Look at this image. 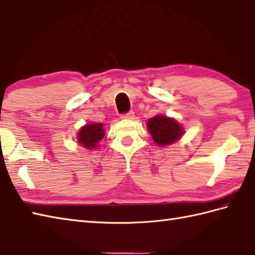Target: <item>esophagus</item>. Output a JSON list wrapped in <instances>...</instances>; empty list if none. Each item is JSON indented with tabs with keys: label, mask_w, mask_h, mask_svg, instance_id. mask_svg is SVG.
I'll return each mask as SVG.
<instances>
[{
	"label": "esophagus",
	"mask_w": 255,
	"mask_h": 255,
	"mask_svg": "<svg viewBox=\"0 0 255 255\" xmlns=\"http://www.w3.org/2000/svg\"><path fill=\"white\" fill-rule=\"evenodd\" d=\"M133 117H134L133 112H129V113L123 114V115H121L122 119H133Z\"/></svg>",
	"instance_id": "obj_1"
}]
</instances>
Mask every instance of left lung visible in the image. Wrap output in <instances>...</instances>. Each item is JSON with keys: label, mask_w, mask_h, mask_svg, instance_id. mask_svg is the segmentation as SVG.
<instances>
[{"label": "left lung", "mask_w": 255, "mask_h": 255, "mask_svg": "<svg viewBox=\"0 0 255 255\" xmlns=\"http://www.w3.org/2000/svg\"><path fill=\"white\" fill-rule=\"evenodd\" d=\"M147 128L154 142L160 147L177 141L184 133L183 127L174 118L164 115H156L150 118L147 123Z\"/></svg>", "instance_id": "1"}]
</instances>
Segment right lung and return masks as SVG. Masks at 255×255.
Masks as SVG:
<instances>
[{"mask_svg": "<svg viewBox=\"0 0 255 255\" xmlns=\"http://www.w3.org/2000/svg\"><path fill=\"white\" fill-rule=\"evenodd\" d=\"M104 132L103 124H86L78 132V141L86 149H96L97 143L104 138Z\"/></svg>", "mask_w": 255, "mask_h": 255, "instance_id": "right-lung-1", "label": "right lung"}]
</instances>
